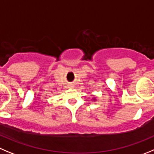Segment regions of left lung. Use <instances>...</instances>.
I'll return each mask as SVG.
<instances>
[{
    "instance_id": "1",
    "label": "left lung",
    "mask_w": 154,
    "mask_h": 154,
    "mask_svg": "<svg viewBox=\"0 0 154 154\" xmlns=\"http://www.w3.org/2000/svg\"><path fill=\"white\" fill-rule=\"evenodd\" d=\"M94 100H95V99H94Z\"/></svg>"
}]
</instances>
